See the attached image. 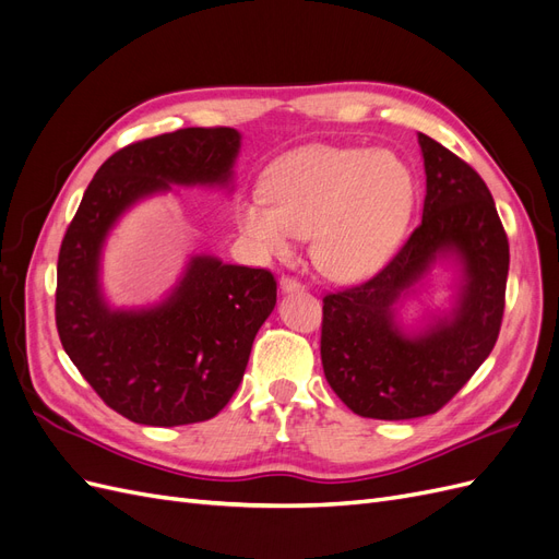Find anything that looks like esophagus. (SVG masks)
I'll return each instance as SVG.
<instances>
[{
    "label": "esophagus",
    "mask_w": 559,
    "mask_h": 559,
    "mask_svg": "<svg viewBox=\"0 0 559 559\" xmlns=\"http://www.w3.org/2000/svg\"><path fill=\"white\" fill-rule=\"evenodd\" d=\"M280 289H282L284 294H294V292H302V289H306V284H300L296 277L282 275V277H280Z\"/></svg>",
    "instance_id": "1"
}]
</instances>
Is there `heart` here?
Instances as JSON below:
<instances>
[{
	"label": "heart",
	"instance_id": "heart-1",
	"mask_svg": "<svg viewBox=\"0 0 559 559\" xmlns=\"http://www.w3.org/2000/svg\"><path fill=\"white\" fill-rule=\"evenodd\" d=\"M415 177L392 151L312 144L275 163L265 189L238 205L259 251L289 259L312 235V259L333 280H361L396 251L415 210Z\"/></svg>",
	"mask_w": 559,
	"mask_h": 559
}]
</instances>
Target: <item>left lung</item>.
Masks as SVG:
<instances>
[{"label":"left lung","mask_w":559,"mask_h":559,"mask_svg":"<svg viewBox=\"0 0 559 559\" xmlns=\"http://www.w3.org/2000/svg\"><path fill=\"white\" fill-rule=\"evenodd\" d=\"M417 140L427 173L421 224L376 277L324 296V376L352 413L373 419L441 411L489 357L503 317L511 259L492 193L443 144L421 132ZM441 258L461 267L453 308L405 332L395 306Z\"/></svg>","instance_id":"left-lung-1"}]
</instances>
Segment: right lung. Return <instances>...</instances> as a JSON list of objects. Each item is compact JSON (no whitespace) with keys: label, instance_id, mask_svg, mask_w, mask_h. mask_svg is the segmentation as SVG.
I'll list each match as a JSON object with an SVG mask.
<instances>
[{"label":"right lung","instance_id":"obj_1","mask_svg":"<svg viewBox=\"0 0 559 559\" xmlns=\"http://www.w3.org/2000/svg\"><path fill=\"white\" fill-rule=\"evenodd\" d=\"M238 151L233 128H181L128 144L99 167L62 238L60 343L97 396L138 425H193L224 408L275 308L277 282L265 267L193 257L158 306L114 310L99 289L103 245L142 198L173 183L228 186Z\"/></svg>","mask_w":559,"mask_h":559}]
</instances>
